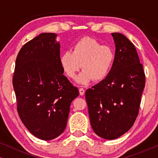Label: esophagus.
Wrapping results in <instances>:
<instances>
[{"mask_svg": "<svg viewBox=\"0 0 158 158\" xmlns=\"http://www.w3.org/2000/svg\"><path fill=\"white\" fill-rule=\"evenodd\" d=\"M79 93L81 96H83V95H84V94H85V90H84L83 88H80Z\"/></svg>", "mask_w": 158, "mask_h": 158, "instance_id": "esophagus-1", "label": "esophagus"}]
</instances>
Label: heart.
Returning a JSON list of instances; mask_svg holds the SVG:
<instances>
[{"label": "heart", "instance_id": "b5f03b06", "mask_svg": "<svg viewBox=\"0 0 158 158\" xmlns=\"http://www.w3.org/2000/svg\"><path fill=\"white\" fill-rule=\"evenodd\" d=\"M115 53L111 47L102 45L98 41L84 37L73 47V51L62 52L60 63L70 78H75L80 68L83 69L76 78L80 85H87L92 80L102 81L106 77L113 66Z\"/></svg>", "mask_w": 158, "mask_h": 158}]
</instances>
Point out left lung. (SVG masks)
<instances>
[{
	"instance_id": "left-lung-1",
	"label": "left lung",
	"mask_w": 158,
	"mask_h": 158,
	"mask_svg": "<svg viewBox=\"0 0 158 158\" xmlns=\"http://www.w3.org/2000/svg\"><path fill=\"white\" fill-rule=\"evenodd\" d=\"M111 35L116 47L113 66L105 79L85 92L93 130L110 140L117 139L133 126L145 85L135 45L122 34Z\"/></svg>"
}]
</instances>
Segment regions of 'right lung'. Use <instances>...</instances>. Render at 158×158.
<instances>
[{
    "instance_id": "add662e5",
    "label": "right lung",
    "mask_w": 158,
    "mask_h": 158,
    "mask_svg": "<svg viewBox=\"0 0 158 158\" xmlns=\"http://www.w3.org/2000/svg\"><path fill=\"white\" fill-rule=\"evenodd\" d=\"M57 34L42 33L23 45L16 60L13 85L21 122L42 140L65 129L71 102L78 89L63 75Z\"/></svg>"
}]
</instances>
